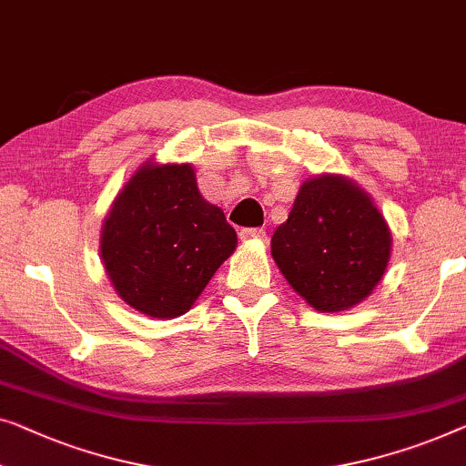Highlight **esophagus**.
I'll use <instances>...</instances> for the list:
<instances>
[{"mask_svg": "<svg viewBox=\"0 0 466 466\" xmlns=\"http://www.w3.org/2000/svg\"><path fill=\"white\" fill-rule=\"evenodd\" d=\"M239 238L244 241H265L267 231L265 228H241Z\"/></svg>", "mask_w": 466, "mask_h": 466, "instance_id": "1", "label": "esophagus"}]
</instances>
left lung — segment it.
<instances>
[{"mask_svg": "<svg viewBox=\"0 0 466 466\" xmlns=\"http://www.w3.org/2000/svg\"><path fill=\"white\" fill-rule=\"evenodd\" d=\"M389 225L363 188L339 174L300 185L271 239L283 278L321 313L353 309L372 294L390 258Z\"/></svg>", "mask_w": 466, "mask_h": 466, "instance_id": "left-lung-1", "label": "left lung"}]
</instances>
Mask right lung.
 Masks as SVG:
<instances>
[{
  "label": "right lung",
  "mask_w": 466,
  "mask_h": 466,
  "mask_svg": "<svg viewBox=\"0 0 466 466\" xmlns=\"http://www.w3.org/2000/svg\"><path fill=\"white\" fill-rule=\"evenodd\" d=\"M235 246V228L201 198L191 164L140 166L100 233V256L116 292L157 319L187 313Z\"/></svg>",
  "instance_id": "obj_1"
}]
</instances>
